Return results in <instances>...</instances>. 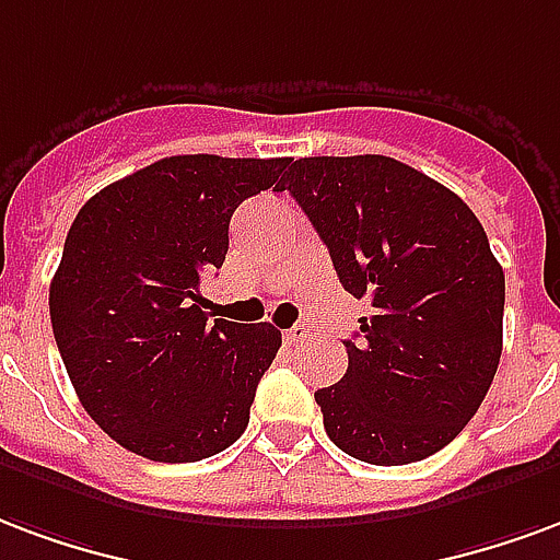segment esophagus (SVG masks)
Masks as SVG:
<instances>
[{"instance_id": "34e87169", "label": "esophagus", "mask_w": 560, "mask_h": 560, "mask_svg": "<svg viewBox=\"0 0 560 560\" xmlns=\"http://www.w3.org/2000/svg\"><path fill=\"white\" fill-rule=\"evenodd\" d=\"M310 337H313V334H310L307 325H295V328H289V330H285V334H283V340L289 342V346H298V342L310 340Z\"/></svg>"}]
</instances>
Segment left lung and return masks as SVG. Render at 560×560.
I'll use <instances>...</instances> for the list:
<instances>
[{"mask_svg": "<svg viewBox=\"0 0 560 560\" xmlns=\"http://www.w3.org/2000/svg\"><path fill=\"white\" fill-rule=\"evenodd\" d=\"M289 190L342 289L370 298L349 370L316 390L325 432L370 465H406L475 418L501 361L504 271L475 211L385 154L289 161Z\"/></svg>", "mask_w": 560, "mask_h": 560, "instance_id": "1", "label": "left lung"}]
</instances>
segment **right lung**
I'll return each mask as SVG.
<instances>
[{
    "label": "right lung",
    "instance_id": "1",
    "mask_svg": "<svg viewBox=\"0 0 560 560\" xmlns=\"http://www.w3.org/2000/svg\"><path fill=\"white\" fill-rule=\"evenodd\" d=\"M289 158L178 154L95 194L73 218L50 322L77 397L125 451L196 463L247 430L280 349L275 325H208L199 277L230 250L235 208Z\"/></svg>",
    "mask_w": 560,
    "mask_h": 560
}]
</instances>
